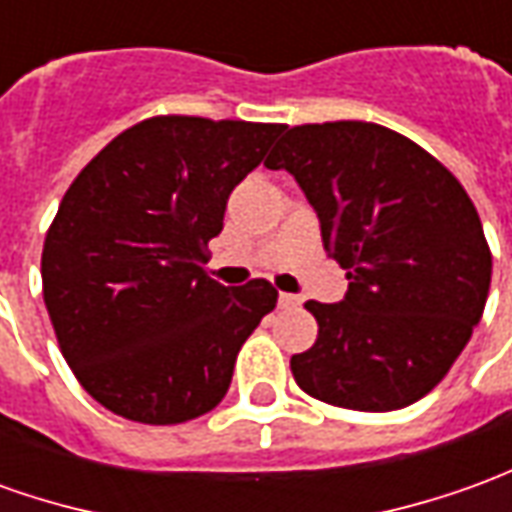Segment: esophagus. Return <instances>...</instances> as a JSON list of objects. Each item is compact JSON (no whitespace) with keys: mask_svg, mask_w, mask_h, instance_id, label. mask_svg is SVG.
Here are the masks:
<instances>
[{"mask_svg":"<svg viewBox=\"0 0 512 512\" xmlns=\"http://www.w3.org/2000/svg\"><path fill=\"white\" fill-rule=\"evenodd\" d=\"M280 308H285V311H294V308H300L302 300L300 297H294V294H280Z\"/></svg>","mask_w":512,"mask_h":512,"instance_id":"34e87169","label":"esophagus"}]
</instances>
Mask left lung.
I'll return each mask as SVG.
<instances>
[{
    "label": "left lung",
    "instance_id": "1",
    "mask_svg": "<svg viewBox=\"0 0 512 512\" xmlns=\"http://www.w3.org/2000/svg\"><path fill=\"white\" fill-rule=\"evenodd\" d=\"M288 170L347 269L342 302L308 300L319 336L291 356L316 401L392 412L437 387L479 325L490 249L457 176L384 125H294L266 159Z\"/></svg>",
    "mask_w": 512,
    "mask_h": 512
}]
</instances>
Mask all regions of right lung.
I'll use <instances>...</instances> for the list:
<instances>
[{
    "label": "right lung",
    "mask_w": 512,
    "mask_h": 512,
    "mask_svg": "<svg viewBox=\"0 0 512 512\" xmlns=\"http://www.w3.org/2000/svg\"><path fill=\"white\" fill-rule=\"evenodd\" d=\"M283 128L151 117L69 184L41 252L44 305L66 364L109 412L173 426L227 395L238 350L277 291L269 280L215 283L207 243Z\"/></svg>",
    "instance_id": "1"
}]
</instances>
